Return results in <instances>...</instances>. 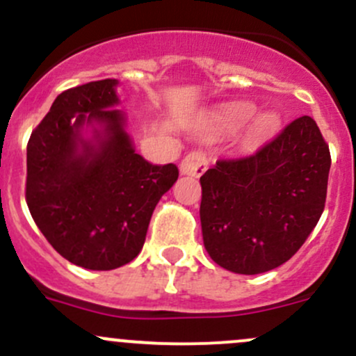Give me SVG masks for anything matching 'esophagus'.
Wrapping results in <instances>:
<instances>
[{
    "instance_id": "1",
    "label": "esophagus",
    "mask_w": 356,
    "mask_h": 356,
    "mask_svg": "<svg viewBox=\"0 0 356 356\" xmlns=\"http://www.w3.org/2000/svg\"><path fill=\"white\" fill-rule=\"evenodd\" d=\"M207 164L209 159L204 151H192L181 159L179 171H181V175H186V177H202L205 170H207Z\"/></svg>"
}]
</instances>
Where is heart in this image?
<instances>
[{"label": "heart", "instance_id": "heart-1", "mask_svg": "<svg viewBox=\"0 0 356 356\" xmlns=\"http://www.w3.org/2000/svg\"><path fill=\"white\" fill-rule=\"evenodd\" d=\"M253 106L248 105V103H241V105L234 106L231 112V118L236 122V124H243L248 118L253 115ZM278 124H280V118H278L277 113L273 112H265L259 113L258 117L254 118L253 125H251V137L253 139H263V137L270 136L277 131Z\"/></svg>", "mask_w": 356, "mask_h": 356}]
</instances>
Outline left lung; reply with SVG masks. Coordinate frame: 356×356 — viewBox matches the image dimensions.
Masks as SVG:
<instances>
[{
    "mask_svg": "<svg viewBox=\"0 0 356 356\" xmlns=\"http://www.w3.org/2000/svg\"><path fill=\"white\" fill-rule=\"evenodd\" d=\"M331 154L309 115L253 154L222 158L200 178L205 250L222 268L256 275L289 261L326 204Z\"/></svg>",
    "mask_w": 356,
    "mask_h": 356,
    "instance_id": "obj_1",
    "label": "left lung"
}]
</instances>
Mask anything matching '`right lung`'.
<instances>
[{
  "mask_svg": "<svg viewBox=\"0 0 356 356\" xmlns=\"http://www.w3.org/2000/svg\"><path fill=\"white\" fill-rule=\"evenodd\" d=\"M117 79L70 88L56 98L26 144L25 198L45 239L67 261L113 270L140 253L177 164H152L134 151ZM98 123L93 141L82 125Z\"/></svg>",
  "mask_w": 356,
  "mask_h": 356,
  "instance_id": "right-lung-1",
  "label": "right lung"
}]
</instances>
